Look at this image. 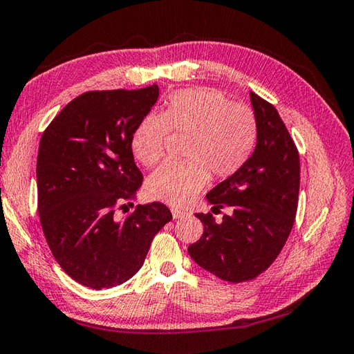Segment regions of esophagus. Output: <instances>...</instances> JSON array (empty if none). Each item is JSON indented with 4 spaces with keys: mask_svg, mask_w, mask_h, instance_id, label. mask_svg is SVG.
I'll return each mask as SVG.
<instances>
[{
    "mask_svg": "<svg viewBox=\"0 0 354 354\" xmlns=\"http://www.w3.org/2000/svg\"><path fill=\"white\" fill-rule=\"evenodd\" d=\"M172 217H174V220H178V218H185V217H189V212H185V211H180V209H172Z\"/></svg>",
    "mask_w": 354,
    "mask_h": 354,
    "instance_id": "esophagus-1",
    "label": "esophagus"
}]
</instances>
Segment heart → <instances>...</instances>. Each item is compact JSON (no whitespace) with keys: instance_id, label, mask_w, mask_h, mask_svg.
Here are the masks:
<instances>
[{"instance_id":"1","label":"heart","mask_w":354,"mask_h":354,"mask_svg":"<svg viewBox=\"0 0 354 354\" xmlns=\"http://www.w3.org/2000/svg\"><path fill=\"white\" fill-rule=\"evenodd\" d=\"M169 133L187 136L186 160L158 168L148 178L147 192L172 206H185L196 197L207 183L209 172L217 180L236 174L258 140L254 111L207 86L172 93L162 114H147L137 124L131 137L136 160L147 168L160 163Z\"/></svg>"}]
</instances>
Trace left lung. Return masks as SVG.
I'll list each match as a JSON object with an SVG mask.
<instances>
[{
    "instance_id": "8db88e82",
    "label": "left lung",
    "mask_w": 354,
    "mask_h": 354,
    "mask_svg": "<svg viewBox=\"0 0 354 354\" xmlns=\"http://www.w3.org/2000/svg\"><path fill=\"white\" fill-rule=\"evenodd\" d=\"M258 140L248 163L207 192L214 209L232 207L215 223L196 214L203 235L187 248L200 268L227 283L255 279L283 250L297 217L299 153L277 108L250 91Z\"/></svg>"
}]
</instances>
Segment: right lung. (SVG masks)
I'll use <instances>...</instances> for the list:
<instances>
[{"mask_svg":"<svg viewBox=\"0 0 354 354\" xmlns=\"http://www.w3.org/2000/svg\"><path fill=\"white\" fill-rule=\"evenodd\" d=\"M157 99L156 84L85 91L42 133L36 162L41 226L61 269L85 287L102 290L128 281L172 220L158 201L124 218L116 214L133 206L142 186L131 137Z\"/></svg>","mask_w":354,"mask_h":354,"instance_id":"add662e5","label":"right lung"}]
</instances>
